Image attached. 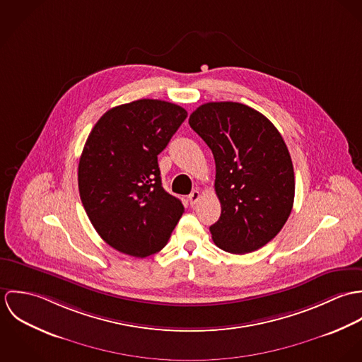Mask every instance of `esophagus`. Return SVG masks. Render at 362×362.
I'll use <instances>...</instances> for the list:
<instances>
[{"label": "esophagus", "mask_w": 362, "mask_h": 362, "mask_svg": "<svg viewBox=\"0 0 362 362\" xmlns=\"http://www.w3.org/2000/svg\"><path fill=\"white\" fill-rule=\"evenodd\" d=\"M199 198H201V194H199V191L198 189H195V191H192L189 195H188V199H189V204L194 206L198 201H199Z\"/></svg>", "instance_id": "34e87169"}]
</instances>
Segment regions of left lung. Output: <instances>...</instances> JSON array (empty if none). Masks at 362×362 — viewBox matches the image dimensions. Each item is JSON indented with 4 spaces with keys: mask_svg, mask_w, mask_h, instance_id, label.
Instances as JSON below:
<instances>
[{
    "mask_svg": "<svg viewBox=\"0 0 362 362\" xmlns=\"http://www.w3.org/2000/svg\"><path fill=\"white\" fill-rule=\"evenodd\" d=\"M189 125L216 163L221 214L209 228L214 244L237 255L257 251L279 234L294 204V168L280 132L257 110L234 102L199 105Z\"/></svg>",
    "mask_w": 362,
    "mask_h": 362,
    "instance_id": "left-lung-1",
    "label": "left lung"
}]
</instances>
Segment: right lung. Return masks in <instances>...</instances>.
Instances as JSON below:
<instances>
[{
  "label": "right lung",
  "instance_id": "1",
  "mask_svg": "<svg viewBox=\"0 0 362 362\" xmlns=\"http://www.w3.org/2000/svg\"><path fill=\"white\" fill-rule=\"evenodd\" d=\"M187 115L177 104L142 99L110 108L89 134L78 167L79 195L114 250L153 255L181 218L184 206L164 191L157 155Z\"/></svg>",
  "mask_w": 362,
  "mask_h": 362
}]
</instances>
